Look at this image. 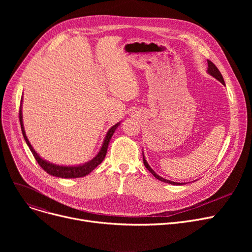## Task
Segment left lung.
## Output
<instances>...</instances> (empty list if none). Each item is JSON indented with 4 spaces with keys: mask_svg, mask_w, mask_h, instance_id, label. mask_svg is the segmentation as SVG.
<instances>
[{
    "mask_svg": "<svg viewBox=\"0 0 252 252\" xmlns=\"http://www.w3.org/2000/svg\"><path fill=\"white\" fill-rule=\"evenodd\" d=\"M207 64H208V68H207V71H206V72H207L208 74H210L213 77H215L216 79H218V81L220 82L223 86H226V85H224V81H223V78H222V75H221V73L220 72V70L218 69L217 66H216L213 62L209 61V60H207ZM143 162H144L145 167H146L157 180H159V181H161V182H163V183L171 184V185H178V186H181V185H185V184H186V183H178V182H174V181H169V180H167V179H164V178L160 177L159 175H157V174L155 173V171L150 167V165L148 164L147 160L145 159L144 152H143Z\"/></svg>",
    "mask_w": 252,
    "mask_h": 252,
    "instance_id": "1",
    "label": "left lung"
}]
</instances>
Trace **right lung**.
Returning a JSON list of instances; mask_svg holds the SVG:
<instances>
[{
    "label": "right lung",
    "instance_id": "add662e5",
    "mask_svg": "<svg viewBox=\"0 0 252 252\" xmlns=\"http://www.w3.org/2000/svg\"><path fill=\"white\" fill-rule=\"evenodd\" d=\"M19 119H20V125H21V130H22L23 138H24L26 144H28V146L30 147L32 153L33 154L37 163L41 165L42 168L49 175L57 177V178H62V179L82 178V177H85V176L89 175L92 170H94L104 160L106 153H107V148H108L109 142H110V140H111V138L114 134V131L116 130L118 126L121 125V122H119L116 125L112 126L108 129L107 134H106L105 139L103 141L102 147L100 148L98 154L94 158H93V159H91L90 161L85 162L83 164H77V165H59V164H56V163L50 162V161L44 159L43 157L39 156V154H37L36 151L32 148L28 137H26L24 126H23V121H22V99H21L20 109H19Z\"/></svg>",
    "mask_w": 252,
    "mask_h": 252
}]
</instances>
